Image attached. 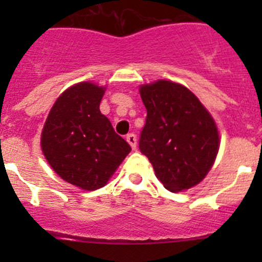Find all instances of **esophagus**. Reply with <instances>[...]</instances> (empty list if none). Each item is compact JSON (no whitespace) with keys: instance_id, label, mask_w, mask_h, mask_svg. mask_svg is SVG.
<instances>
[{"instance_id":"obj_1","label":"esophagus","mask_w":262,"mask_h":262,"mask_svg":"<svg viewBox=\"0 0 262 262\" xmlns=\"http://www.w3.org/2000/svg\"><path fill=\"white\" fill-rule=\"evenodd\" d=\"M126 142L130 144V147L133 148V149H136V148H137V137L134 136L133 133H130V134H128V136H126Z\"/></svg>"}]
</instances>
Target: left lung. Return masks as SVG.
I'll return each mask as SVG.
<instances>
[{
  "mask_svg": "<svg viewBox=\"0 0 262 262\" xmlns=\"http://www.w3.org/2000/svg\"><path fill=\"white\" fill-rule=\"evenodd\" d=\"M147 109L139 149L156 178L172 192L199 184L219 149L215 121L196 96L176 82L158 80L139 89Z\"/></svg>",
  "mask_w": 262,
  "mask_h": 262,
  "instance_id": "8db88e82",
  "label": "left lung"
}]
</instances>
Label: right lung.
I'll use <instances>...</instances> for the list:
<instances>
[{"label":"right lung","instance_id":"1","mask_svg":"<svg viewBox=\"0 0 262 262\" xmlns=\"http://www.w3.org/2000/svg\"><path fill=\"white\" fill-rule=\"evenodd\" d=\"M104 94L91 82L73 84L54 102L41 132V149L57 175L90 191L104 186L132 150L100 112Z\"/></svg>","mask_w":262,"mask_h":262}]
</instances>
